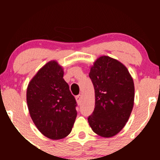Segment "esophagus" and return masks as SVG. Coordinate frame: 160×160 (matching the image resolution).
<instances>
[{"mask_svg":"<svg viewBox=\"0 0 160 160\" xmlns=\"http://www.w3.org/2000/svg\"><path fill=\"white\" fill-rule=\"evenodd\" d=\"M81 99H82V95H79L78 96H76V101L78 102V104H80V102H81Z\"/></svg>","mask_w":160,"mask_h":160,"instance_id":"1","label":"esophagus"}]
</instances>
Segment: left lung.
Here are the masks:
<instances>
[{
	"label": "left lung",
	"instance_id": "obj_1",
	"mask_svg": "<svg viewBox=\"0 0 160 160\" xmlns=\"http://www.w3.org/2000/svg\"><path fill=\"white\" fill-rule=\"evenodd\" d=\"M95 89V109L88 117L92 131L111 138L123 128L134 105L135 86L127 68L118 60L102 56L89 74Z\"/></svg>",
	"mask_w": 160,
	"mask_h": 160
}]
</instances>
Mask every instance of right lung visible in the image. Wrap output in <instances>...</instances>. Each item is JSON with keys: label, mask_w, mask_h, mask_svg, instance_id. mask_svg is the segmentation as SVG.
I'll use <instances>...</instances> for the list:
<instances>
[{"label": "right lung", "mask_w": 160, "mask_h": 160, "mask_svg": "<svg viewBox=\"0 0 160 160\" xmlns=\"http://www.w3.org/2000/svg\"><path fill=\"white\" fill-rule=\"evenodd\" d=\"M56 61L40 68L29 82L26 98L29 113L44 136L59 140L71 133L77 117V102Z\"/></svg>", "instance_id": "right-lung-1"}]
</instances>
